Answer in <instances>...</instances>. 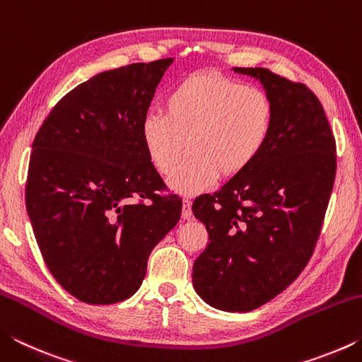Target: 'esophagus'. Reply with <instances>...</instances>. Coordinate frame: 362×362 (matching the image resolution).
<instances>
[{"mask_svg": "<svg viewBox=\"0 0 362 362\" xmlns=\"http://www.w3.org/2000/svg\"><path fill=\"white\" fill-rule=\"evenodd\" d=\"M183 209H182V218L183 220H189L193 217V212H192V201L189 199H183Z\"/></svg>", "mask_w": 362, "mask_h": 362, "instance_id": "obj_1", "label": "esophagus"}]
</instances>
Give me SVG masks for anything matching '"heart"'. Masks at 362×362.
I'll use <instances>...</instances> for the list:
<instances>
[{"label": "heart", "instance_id": "obj_1", "mask_svg": "<svg viewBox=\"0 0 362 362\" xmlns=\"http://www.w3.org/2000/svg\"><path fill=\"white\" fill-rule=\"evenodd\" d=\"M166 113H146L140 140L156 173L170 175L185 151L190 156L169 185L185 196L206 192L222 177L243 175L272 137L274 107L263 90L218 73H193L174 86Z\"/></svg>", "mask_w": 362, "mask_h": 362}]
</instances>
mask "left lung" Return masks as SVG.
Returning a JSON list of instances; mask_svg holds the SVG:
<instances>
[{
    "mask_svg": "<svg viewBox=\"0 0 362 362\" xmlns=\"http://www.w3.org/2000/svg\"><path fill=\"white\" fill-rule=\"evenodd\" d=\"M233 70L260 79L274 107L273 132L246 173L194 199L209 244L194 260L193 287L214 308L246 313L283 292L313 255L337 155L313 90L260 66Z\"/></svg>",
    "mask_w": 362,
    "mask_h": 362,
    "instance_id": "8db88e82",
    "label": "left lung"
}]
</instances>
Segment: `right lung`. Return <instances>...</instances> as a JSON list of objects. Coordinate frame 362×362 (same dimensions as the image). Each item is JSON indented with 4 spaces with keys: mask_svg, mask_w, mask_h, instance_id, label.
Listing matches in <instances>:
<instances>
[{
    "mask_svg": "<svg viewBox=\"0 0 362 362\" xmlns=\"http://www.w3.org/2000/svg\"><path fill=\"white\" fill-rule=\"evenodd\" d=\"M173 59L99 73L64 95L33 140L25 203L42 259L84 303L137 292L182 199L145 155L140 122Z\"/></svg>",
    "mask_w": 362,
    "mask_h": 362,
    "instance_id": "obj_1",
    "label": "right lung"
}]
</instances>
